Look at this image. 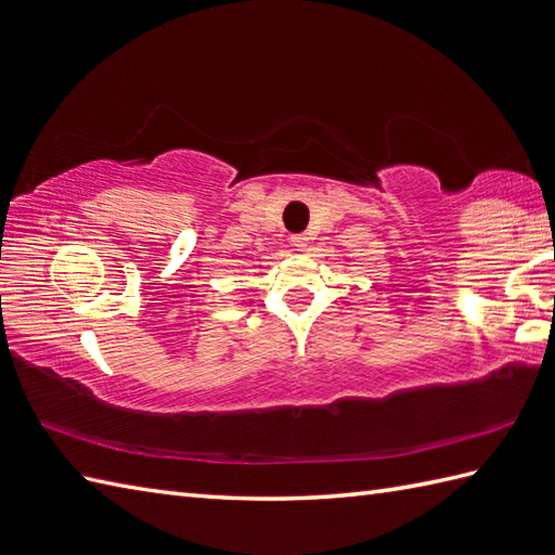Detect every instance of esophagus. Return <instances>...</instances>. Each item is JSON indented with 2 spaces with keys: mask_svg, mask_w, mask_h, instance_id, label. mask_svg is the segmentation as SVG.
I'll use <instances>...</instances> for the list:
<instances>
[{
  "mask_svg": "<svg viewBox=\"0 0 555 555\" xmlns=\"http://www.w3.org/2000/svg\"><path fill=\"white\" fill-rule=\"evenodd\" d=\"M291 243L298 250H307V246H309V236L307 234H295L293 238H291Z\"/></svg>",
  "mask_w": 555,
  "mask_h": 555,
  "instance_id": "1",
  "label": "esophagus"
}]
</instances>
